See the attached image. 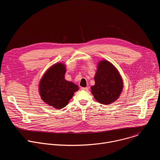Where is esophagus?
<instances>
[{
	"label": "esophagus",
	"mask_w": 160,
	"mask_h": 160,
	"mask_svg": "<svg viewBox=\"0 0 160 160\" xmlns=\"http://www.w3.org/2000/svg\"><path fill=\"white\" fill-rule=\"evenodd\" d=\"M81 90H85V91H88V87H82Z\"/></svg>",
	"instance_id": "obj_1"
}]
</instances>
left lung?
Listing matches in <instances>:
<instances>
[{
  "label": "left lung",
  "mask_w": 160,
  "mask_h": 160,
  "mask_svg": "<svg viewBox=\"0 0 160 160\" xmlns=\"http://www.w3.org/2000/svg\"><path fill=\"white\" fill-rule=\"evenodd\" d=\"M92 93L100 103L109 105L116 101L122 92L123 82L116 67L107 60L98 63Z\"/></svg>",
  "instance_id": "8db88e82"
}]
</instances>
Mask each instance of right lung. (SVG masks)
<instances>
[{
	"label": "right lung",
	"instance_id": "right-lung-1",
	"mask_svg": "<svg viewBox=\"0 0 160 160\" xmlns=\"http://www.w3.org/2000/svg\"><path fill=\"white\" fill-rule=\"evenodd\" d=\"M65 72L63 64H55L46 71L39 85L41 99L57 109L65 108L78 90V85L65 79Z\"/></svg>",
	"mask_w": 160,
	"mask_h": 160
}]
</instances>
